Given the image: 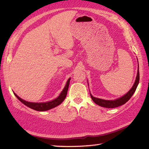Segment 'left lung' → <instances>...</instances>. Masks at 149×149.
<instances>
[{
    "instance_id": "obj_1",
    "label": "left lung",
    "mask_w": 149,
    "mask_h": 149,
    "mask_svg": "<svg viewBox=\"0 0 149 149\" xmlns=\"http://www.w3.org/2000/svg\"><path fill=\"white\" fill-rule=\"evenodd\" d=\"M139 81H140V73H139V68H138V72H137L136 78V80L133 86H132V87L131 88V90H129L127 93L124 95L123 96H122V97H120L118 99H115V100H104V99H99V98L94 97L91 95V94L90 93L91 98V99L93 100V102L96 104L104 107H107V108H114V107L120 106L123 105V104H125L129 99H131V97L135 92L136 90V88L139 83Z\"/></svg>"
}]
</instances>
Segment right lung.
<instances>
[{
  "instance_id": "add662e5",
  "label": "right lung",
  "mask_w": 149,
  "mask_h": 149,
  "mask_svg": "<svg viewBox=\"0 0 149 149\" xmlns=\"http://www.w3.org/2000/svg\"><path fill=\"white\" fill-rule=\"evenodd\" d=\"M70 78H69L67 82H66V84L65 85V86L64 88V89L63 90L61 91V93L59 94V95L54 100L49 101V102H28V101L24 100L22 99H21L20 97H19L17 94L15 93V95L17 97V99L20 101L21 102L25 104L26 106L30 107V108L33 109L34 110L36 111H47L49 110L50 109H52L54 107H55L56 106H59L60 104H61L63 100H65V97L67 95V91L68 89V86H69V84H70Z\"/></svg>"
}]
</instances>
